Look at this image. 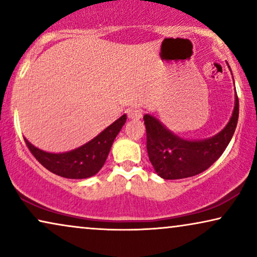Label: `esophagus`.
I'll return each instance as SVG.
<instances>
[{
	"label": "esophagus",
	"mask_w": 257,
	"mask_h": 257,
	"mask_svg": "<svg viewBox=\"0 0 257 257\" xmlns=\"http://www.w3.org/2000/svg\"><path fill=\"white\" fill-rule=\"evenodd\" d=\"M127 114H128V118H131V119H140L143 117V111L140 110V108H137V107L128 108Z\"/></svg>",
	"instance_id": "obj_1"
}]
</instances>
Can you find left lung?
<instances>
[{"label":"left lung","instance_id":"obj_1","mask_svg":"<svg viewBox=\"0 0 257 257\" xmlns=\"http://www.w3.org/2000/svg\"><path fill=\"white\" fill-rule=\"evenodd\" d=\"M230 69V68H229ZM238 119L235 93L233 114L222 131L202 140L182 139L151 114L144 115L147 153L157 174L166 180L194 177L212 166L233 138Z\"/></svg>","mask_w":257,"mask_h":257}]
</instances>
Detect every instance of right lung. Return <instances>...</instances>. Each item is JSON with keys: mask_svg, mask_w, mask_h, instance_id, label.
<instances>
[{"mask_svg": "<svg viewBox=\"0 0 257 257\" xmlns=\"http://www.w3.org/2000/svg\"><path fill=\"white\" fill-rule=\"evenodd\" d=\"M122 114L97 137L78 149L64 153H49L26 140V144L38 163L52 173L68 179H86L97 174L106 161L112 144L126 121Z\"/></svg>", "mask_w": 257, "mask_h": 257, "instance_id": "obj_1", "label": "right lung"}]
</instances>
